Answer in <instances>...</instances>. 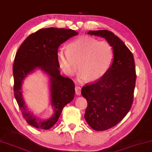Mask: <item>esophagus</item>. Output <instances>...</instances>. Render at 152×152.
<instances>
[{
  "label": "esophagus",
  "instance_id": "1",
  "mask_svg": "<svg viewBox=\"0 0 152 152\" xmlns=\"http://www.w3.org/2000/svg\"><path fill=\"white\" fill-rule=\"evenodd\" d=\"M75 91L76 94L78 95V96H80L81 94V87H79V86H76L75 87Z\"/></svg>",
  "mask_w": 152,
  "mask_h": 152
}]
</instances>
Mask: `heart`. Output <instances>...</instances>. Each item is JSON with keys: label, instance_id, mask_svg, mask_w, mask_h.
<instances>
[{"label": "heart", "instance_id": "b5f03b06", "mask_svg": "<svg viewBox=\"0 0 152 152\" xmlns=\"http://www.w3.org/2000/svg\"><path fill=\"white\" fill-rule=\"evenodd\" d=\"M113 50L111 45L106 41L85 36L69 45L68 49L62 48L57 53L61 68L67 75L73 76L78 67L80 68L79 78L96 80L102 77L111 64Z\"/></svg>", "mask_w": 152, "mask_h": 152}]
</instances>
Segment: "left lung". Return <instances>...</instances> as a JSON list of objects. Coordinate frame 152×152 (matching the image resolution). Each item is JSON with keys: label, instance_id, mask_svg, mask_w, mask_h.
Returning <instances> with one entry per match:
<instances>
[{"label": "left lung", "instance_id": "left-lung-1", "mask_svg": "<svg viewBox=\"0 0 152 152\" xmlns=\"http://www.w3.org/2000/svg\"><path fill=\"white\" fill-rule=\"evenodd\" d=\"M87 34L105 38L114 54L104 75L86 84L81 90L87 101L85 120L94 130L104 131L116 126L130 111L137 79L134 59L126 44L111 31H91Z\"/></svg>", "mask_w": 152, "mask_h": 152}]
</instances>
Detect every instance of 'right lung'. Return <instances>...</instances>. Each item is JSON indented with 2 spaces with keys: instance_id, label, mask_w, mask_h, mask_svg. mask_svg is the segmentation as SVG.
Wrapping results in <instances>:
<instances>
[{
  "instance_id": "add662e5",
  "label": "right lung",
  "mask_w": 152,
  "mask_h": 152,
  "mask_svg": "<svg viewBox=\"0 0 152 152\" xmlns=\"http://www.w3.org/2000/svg\"><path fill=\"white\" fill-rule=\"evenodd\" d=\"M77 35L78 33L72 29L53 27L39 29L24 41L15 54L13 65L14 96L22 116L27 123L36 128H51L58 121L64 106L74 98V83L72 79L61 75L57 53L61 44ZM36 68L48 74L51 80V102L55 113L46 120L34 117L28 111L21 91L22 80Z\"/></svg>"
}]
</instances>
